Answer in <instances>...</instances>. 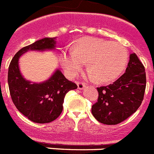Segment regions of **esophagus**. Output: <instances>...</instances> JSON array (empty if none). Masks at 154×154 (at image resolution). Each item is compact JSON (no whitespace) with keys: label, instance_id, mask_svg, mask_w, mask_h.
I'll list each match as a JSON object with an SVG mask.
<instances>
[{"label":"esophagus","instance_id":"obj_1","mask_svg":"<svg viewBox=\"0 0 154 154\" xmlns=\"http://www.w3.org/2000/svg\"><path fill=\"white\" fill-rule=\"evenodd\" d=\"M77 88H78V89H80V90H82V89L85 88V84H84L83 82H79V81H77Z\"/></svg>","mask_w":154,"mask_h":154}]
</instances>
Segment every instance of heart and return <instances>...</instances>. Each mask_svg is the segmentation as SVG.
I'll return each instance as SVG.
<instances>
[{"instance_id": "obj_1", "label": "heart", "mask_w": 154, "mask_h": 154, "mask_svg": "<svg viewBox=\"0 0 154 154\" xmlns=\"http://www.w3.org/2000/svg\"><path fill=\"white\" fill-rule=\"evenodd\" d=\"M127 48L119 42L85 37L73 48L66 49L60 63L69 77H75L85 63L90 71L89 77L99 82H109L119 77L128 61Z\"/></svg>"}]
</instances>
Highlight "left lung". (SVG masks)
Instances as JSON below:
<instances>
[{
  "label": "left lung",
  "mask_w": 154,
  "mask_h": 154,
  "mask_svg": "<svg viewBox=\"0 0 154 154\" xmlns=\"http://www.w3.org/2000/svg\"><path fill=\"white\" fill-rule=\"evenodd\" d=\"M146 85L145 67L135 53L130 55L125 73L113 84L97 88L98 101L91 107L97 121L117 125L135 113L143 100Z\"/></svg>",
  "instance_id": "8db88e82"
}]
</instances>
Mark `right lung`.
I'll return each instance as SVG.
<instances>
[{"mask_svg":"<svg viewBox=\"0 0 154 154\" xmlns=\"http://www.w3.org/2000/svg\"><path fill=\"white\" fill-rule=\"evenodd\" d=\"M55 37H45L23 48L11 59L8 73V83L12 102L20 113L29 121L39 124L49 123L59 117L63 111L64 98L77 85L67 80L56 69L48 80L42 83H32L22 76L19 59L28 51L53 50Z\"/></svg>","mask_w":154,"mask_h":154,"instance_id":"right-lung-1","label":"right lung"}]
</instances>
